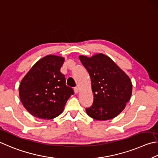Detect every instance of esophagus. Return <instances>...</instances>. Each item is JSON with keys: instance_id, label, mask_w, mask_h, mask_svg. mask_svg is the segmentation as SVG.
<instances>
[{"instance_id": "obj_1", "label": "esophagus", "mask_w": 158, "mask_h": 158, "mask_svg": "<svg viewBox=\"0 0 158 158\" xmlns=\"http://www.w3.org/2000/svg\"><path fill=\"white\" fill-rule=\"evenodd\" d=\"M74 92L75 94H77L79 92V89L77 87H75L74 88Z\"/></svg>"}]
</instances>
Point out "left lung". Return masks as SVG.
I'll return each instance as SVG.
<instances>
[{
    "mask_svg": "<svg viewBox=\"0 0 158 158\" xmlns=\"http://www.w3.org/2000/svg\"><path fill=\"white\" fill-rule=\"evenodd\" d=\"M79 59L87 69L94 93L92 106L87 114L96 120L112 119L123 111L131 97L132 85L123 71L107 55L98 53Z\"/></svg>",
    "mask_w": 158,
    "mask_h": 158,
    "instance_id": "1",
    "label": "left lung"
}]
</instances>
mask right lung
Returning <instances> with one entry per match:
<instances>
[{"label":"right lung","mask_w":158,"mask_h":158,"mask_svg":"<svg viewBox=\"0 0 158 158\" xmlns=\"http://www.w3.org/2000/svg\"><path fill=\"white\" fill-rule=\"evenodd\" d=\"M64 62L62 57L46 55L22 79L19 97L25 108L34 117L44 119L57 117L73 94V89L66 85L64 75L60 72Z\"/></svg>","instance_id":"obj_1"}]
</instances>
